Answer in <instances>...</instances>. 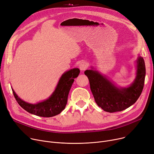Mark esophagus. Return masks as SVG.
Instances as JSON below:
<instances>
[{"instance_id": "34e87169", "label": "esophagus", "mask_w": 154, "mask_h": 154, "mask_svg": "<svg viewBox=\"0 0 154 154\" xmlns=\"http://www.w3.org/2000/svg\"><path fill=\"white\" fill-rule=\"evenodd\" d=\"M87 68V63L85 62H82L79 64V69L80 70L84 71Z\"/></svg>"}]
</instances>
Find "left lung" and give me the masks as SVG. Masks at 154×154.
I'll use <instances>...</instances> for the list:
<instances>
[{"label":"left lung","mask_w":154,"mask_h":154,"mask_svg":"<svg viewBox=\"0 0 154 154\" xmlns=\"http://www.w3.org/2000/svg\"><path fill=\"white\" fill-rule=\"evenodd\" d=\"M145 62L142 57L137 60V77L128 88H118L97 71L84 72L89 80L91 90L95 102L104 111L110 113L122 111L133 105L140 97L144 85Z\"/></svg>","instance_id":"8db88e82"}]
</instances>
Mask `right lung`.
<instances>
[{"label":"right lung","mask_w":154,"mask_h":154,"mask_svg":"<svg viewBox=\"0 0 154 154\" xmlns=\"http://www.w3.org/2000/svg\"><path fill=\"white\" fill-rule=\"evenodd\" d=\"M79 74V69H71L64 73L52 95L46 100L37 104L24 102L19 97L13 89L12 92L19 106L27 112L40 117H54L59 114L66 107L70 88L74 79L77 77Z\"/></svg>","instance_id":"right-lung-1"}]
</instances>
